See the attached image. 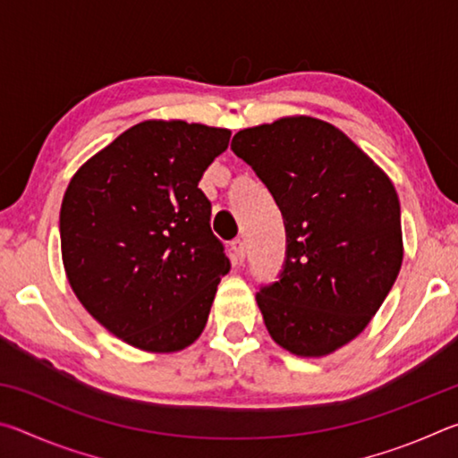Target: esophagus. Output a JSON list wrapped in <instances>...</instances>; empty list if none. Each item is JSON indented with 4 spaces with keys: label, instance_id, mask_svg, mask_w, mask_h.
Here are the masks:
<instances>
[{
    "label": "esophagus",
    "instance_id": "1",
    "mask_svg": "<svg viewBox=\"0 0 458 458\" xmlns=\"http://www.w3.org/2000/svg\"><path fill=\"white\" fill-rule=\"evenodd\" d=\"M230 252H232V260L240 265V262L244 260L246 257V246H244V240L242 238H236L230 242Z\"/></svg>",
    "mask_w": 458,
    "mask_h": 458
}]
</instances>
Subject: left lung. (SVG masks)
Here are the masks:
<instances>
[{
    "label": "left lung",
    "mask_w": 458,
    "mask_h": 458,
    "mask_svg": "<svg viewBox=\"0 0 458 458\" xmlns=\"http://www.w3.org/2000/svg\"><path fill=\"white\" fill-rule=\"evenodd\" d=\"M230 149L284 222L283 270L257 293L270 337L301 358L335 352L366 329L400 273L396 190L350 137L313 117L238 131Z\"/></svg>",
    "instance_id": "8db88e82"
}]
</instances>
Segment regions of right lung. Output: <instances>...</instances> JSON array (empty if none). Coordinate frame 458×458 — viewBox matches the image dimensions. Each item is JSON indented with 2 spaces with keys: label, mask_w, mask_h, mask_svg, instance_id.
<instances>
[{
  "label": "right lung",
  "mask_w": 458,
  "mask_h": 458,
  "mask_svg": "<svg viewBox=\"0 0 458 458\" xmlns=\"http://www.w3.org/2000/svg\"><path fill=\"white\" fill-rule=\"evenodd\" d=\"M228 129L145 121L89 159L60 208L66 276L95 319L145 352L199 337L230 270L198 188L226 151Z\"/></svg>",
  "instance_id": "obj_1"
}]
</instances>
